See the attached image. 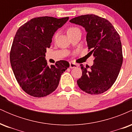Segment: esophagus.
<instances>
[{"label": "esophagus", "mask_w": 132, "mask_h": 132, "mask_svg": "<svg viewBox=\"0 0 132 132\" xmlns=\"http://www.w3.org/2000/svg\"><path fill=\"white\" fill-rule=\"evenodd\" d=\"M78 67V64H75V63H69V68H71V69H72V68H77Z\"/></svg>", "instance_id": "esophagus-1"}]
</instances>
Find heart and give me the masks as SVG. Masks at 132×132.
Segmentation results:
<instances>
[{
	"instance_id": "1",
	"label": "heart",
	"mask_w": 132,
	"mask_h": 132,
	"mask_svg": "<svg viewBox=\"0 0 132 132\" xmlns=\"http://www.w3.org/2000/svg\"><path fill=\"white\" fill-rule=\"evenodd\" d=\"M77 31H79V29L78 28H77V27H70L68 28L67 33H68V35H71V34H72V33H74ZM56 35H57V33H56L54 37H56Z\"/></svg>"
}]
</instances>
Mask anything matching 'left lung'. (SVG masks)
<instances>
[{"label": "left lung", "instance_id": "8db88e82", "mask_svg": "<svg viewBox=\"0 0 132 132\" xmlns=\"http://www.w3.org/2000/svg\"><path fill=\"white\" fill-rule=\"evenodd\" d=\"M69 22L85 28L89 53L94 57L90 67L80 65L82 73L78 85L90 94L104 93L116 81L123 62L119 33L109 21L95 15L79 16Z\"/></svg>", "mask_w": 132, "mask_h": 132}]
</instances>
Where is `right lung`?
<instances>
[{"mask_svg": "<svg viewBox=\"0 0 132 132\" xmlns=\"http://www.w3.org/2000/svg\"><path fill=\"white\" fill-rule=\"evenodd\" d=\"M68 19V16L34 18L16 31L10 53V63L18 83L28 94L42 97L52 93L61 75L69 67V63L64 60L48 66L45 59L53 36Z\"/></svg>", "mask_w": 132, "mask_h": 132, "instance_id": "right-lung-1", "label": "right lung"}]
</instances>
